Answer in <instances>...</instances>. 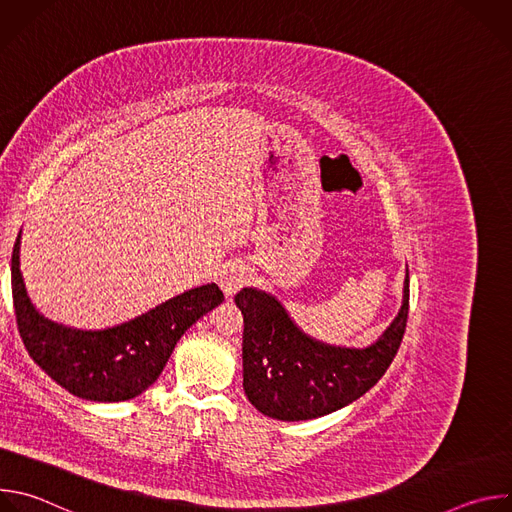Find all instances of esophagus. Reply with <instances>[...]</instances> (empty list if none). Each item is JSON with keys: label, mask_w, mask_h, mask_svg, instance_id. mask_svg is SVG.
<instances>
[{"label": "esophagus", "mask_w": 512, "mask_h": 512, "mask_svg": "<svg viewBox=\"0 0 512 512\" xmlns=\"http://www.w3.org/2000/svg\"><path fill=\"white\" fill-rule=\"evenodd\" d=\"M247 269L239 263H227L221 271V275H218V285H221V289L225 291L227 298H233L237 291L245 285L247 281Z\"/></svg>", "instance_id": "esophagus-1"}]
</instances>
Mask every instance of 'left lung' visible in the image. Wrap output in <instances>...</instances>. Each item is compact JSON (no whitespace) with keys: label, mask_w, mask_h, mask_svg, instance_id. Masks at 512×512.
Here are the masks:
<instances>
[{"label":"left lung","mask_w":512,"mask_h":512,"mask_svg":"<svg viewBox=\"0 0 512 512\" xmlns=\"http://www.w3.org/2000/svg\"><path fill=\"white\" fill-rule=\"evenodd\" d=\"M235 304L245 322L243 387L251 405L279 421L316 419L362 397L389 369L407 324L409 269L397 316L364 348L312 338L263 289L243 287Z\"/></svg>","instance_id":"1"}]
</instances>
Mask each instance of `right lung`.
Masks as SVG:
<instances>
[{
	"label": "right lung",
	"instance_id": "1",
	"mask_svg": "<svg viewBox=\"0 0 512 512\" xmlns=\"http://www.w3.org/2000/svg\"><path fill=\"white\" fill-rule=\"evenodd\" d=\"M22 231L12 253V294L20 336L38 367L75 397L119 403L148 389L182 334L225 296L216 283L192 287L117 326L83 330L48 320L32 304L20 269Z\"/></svg>",
	"mask_w": 512,
	"mask_h": 512
}]
</instances>
